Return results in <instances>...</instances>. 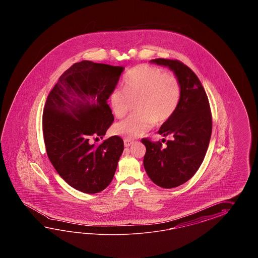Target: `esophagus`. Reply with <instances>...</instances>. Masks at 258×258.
I'll return each instance as SVG.
<instances>
[{
	"label": "esophagus",
	"mask_w": 258,
	"mask_h": 258,
	"mask_svg": "<svg viewBox=\"0 0 258 258\" xmlns=\"http://www.w3.org/2000/svg\"><path fill=\"white\" fill-rule=\"evenodd\" d=\"M133 144H134V142L131 141V140H128V139H125V140H124V147H126V148L130 147V146H132Z\"/></svg>",
	"instance_id": "esophagus-1"
}]
</instances>
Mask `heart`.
I'll return each instance as SVG.
<instances>
[{
  "instance_id": "1",
  "label": "heart",
  "mask_w": 258,
  "mask_h": 258,
  "mask_svg": "<svg viewBox=\"0 0 258 258\" xmlns=\"http://www.w3.org/2000/svg\"><path fill=\"white\" fill-rule=\"evenodd\" d=\"M124 89H114L110 96L112 110L118 118L126 115L133 102H137L135 115L116 124L117 135L126 139L141 137L154 123H163L175 113L181 100L178 78L161 69L141 64L128 73Z\"/></svg>"
}]
</instances>
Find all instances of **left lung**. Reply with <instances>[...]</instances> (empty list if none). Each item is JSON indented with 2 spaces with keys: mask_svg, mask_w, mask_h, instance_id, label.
I'll return each mask as SVG.
<instances>
[{
  "mask_svg": "<svg viewBox=\"0 0 258 258\" xmlns=\"http://www.w3.org/2000/svg\"><path fill=\"white\" fill-rule=\"evenodd\" d=\"M150 62L168 67L181 85V100L175 113L159 130V135L170 137L166 146L162 148L159 141L142 140L147 148L144 157L147 174L158 186L170 189L190 180L202 164L211 137L212 117L203 86L188 66L166 59Z\"/></svg>",
  "mask_w": 258,
  "mask_h": 258,
  "instance_id": "1",
  "label": "left lung"
}]
</instances>
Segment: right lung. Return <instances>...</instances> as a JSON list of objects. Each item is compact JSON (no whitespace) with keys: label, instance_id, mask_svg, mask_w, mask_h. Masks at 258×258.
I'll list each match as a JSON object with an SVG mask.
<instances>
[{"label":"right lung","instance_id":"right-lung-1","mask_svg":"<svg viewBox=\"0 0 258 258\" xmlns=\"http://www.w3.org/2000/svg\"><path fill=\"white\" fill-rule=\"evenodd\" d=\"M124 67L82 60L60 76L49 92L42 117L47 155L58 174L85 194L103 191L112 181L123 151L121 137L100 145L114 120L108 99Z\"/></svg>","mask_w":258,"mask_h":258}]
</instances>
